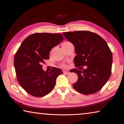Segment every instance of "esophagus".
<instances>
[{"label":"esophagus","mask_w":124,"mask_h":124,"mask_svg":"<svg viewBox=\"0 0 124 124\" xmlns=\"http://www.w3.org/2000/svg\"><path fill=\"white\" fill-rule=\"evenodd\" d=\"M64 74H68L70 73L69 71H64Z\"/></svg>","instance_id":"34e87169"}]
</instances>
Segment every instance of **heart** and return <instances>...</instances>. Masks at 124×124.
Segmentation results:
<instances>
[{"mask_svg":"<svg viewBox=\"0 0 124 124\" xmlns=\"http://www.w3.org/2000/svg\"><path fill=\"white\" fill-rule=\"evenodd\" d=\"M64 43H65V42H64Z\"/></svg>","mask_w":124,"mask_h":124,"instance_id":"b5f03b06","label":"heart"}]
</instances>
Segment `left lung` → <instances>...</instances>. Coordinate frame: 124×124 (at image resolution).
Masks as SVG:
<instances>
[{"label": "left lung", "instance_id": "1", "mask_svg": "<svg viewBox=\"0 0 124 124\" xmlns=\"http://www.w3.org/2000/svg\"><path fill=\"white\" fill-rule=\"evenodd\" d=\"M63 35L75 46L76 67L87 66L86 69L71 70L78 76L73 85L75 90L88 95L98 92L110 78L112 66V53L104 39L93 32L79 31L64 32Z\"/></svg>", "mask_w": 124, "mask_h": 124}]
</instances>
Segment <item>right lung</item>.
<instances>
[{
  "label": "right lung",
  "instance_id": "right-lung-1",
  "mask_svg": "<svg viewBox=\"0 0 124 124\" xmlns=\"http://www.w3.org/2000/svg\"><path fill=\"white\" fill-rule=\"evenodd\" d=\"M64 37L62 34L36 33L22 42L14 58V67L19 84L28 94L40 97L46 96L54 88L56 79L62 71L54 68L44 71L42 63L48 59L49 52Z\"/></svg>",
  "mask_w": 124,
  "mask_h": 124
}]
</instances>
